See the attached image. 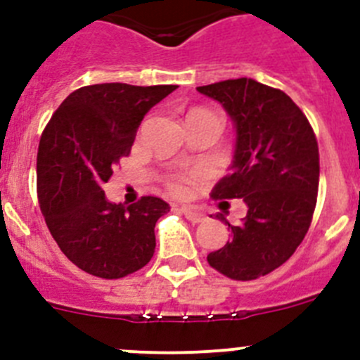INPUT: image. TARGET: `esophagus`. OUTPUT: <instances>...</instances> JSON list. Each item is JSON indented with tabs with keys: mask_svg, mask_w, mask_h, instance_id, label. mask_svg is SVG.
I'll return each mask as SVG.
<instances>
[{
	"mask_svg": "<svg viewBox=\"0 0 360 360\" xmlns=\"http://www.w3.org/2000/svg\"><path fill=\"white\" fill-rule=\"evenodd\" d=\"M180 211H182L184 216H186L189 221H193V224H200V221H203V219H205V214H203L202 211H198L196 207H191V205L189 207H182Z\"/></svg>",
	"mask_w": 360,
	"mask_h": 360,
	"instance_id": "obj_1",
	"label": "esophagus"
}]
</instances>
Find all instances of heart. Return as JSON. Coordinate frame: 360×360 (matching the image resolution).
Masks as SVG:
<instances>
[{"instance_id": "obj_1", "label": "heart", "mask_w": 360, "mask_h": 360, "mask_svg": "<svg viewBox=\"0 0 360 360\" xmlns=\"http://www.w3.org/2000/svg\"><path fill=\"white\" fill-rule=\"evenodd\" d=\"M196 176H186V178H174L169 182V189L173 191L174 195H187V191H189L191 182H195Z\"/></svg>"}]
</instances>
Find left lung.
Instances as JSON below:
<instances>
[{"mask_svg": "<svg viewBox=\"0 0 360 360\" xmlns=\"http://www.w3.org/2000/svg\"><path fill=\"white\" fill-rule=\"evenodd\" d=\"M218 101L236 129L229 174L212 198H243L247 216L231 240L207 256L212 269L238 281L269 274L295 252L310 227L319 187V148L304 113L285 91L254 79L198 86Z\"/></svg>", "mask_w": 360, "mask_h": 360, "instance_id": "8db88e82", "label": "left lung"}]
</instances>
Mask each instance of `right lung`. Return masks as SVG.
<instances>
[{"mask_svg": "<svg viewBox=\"0 0 360 360\" xmlns=\"http://www.w3.org/2000/svg\"><path fill=\"white\" fill-rule=\"evenodd\" d=\"M174 84L82 86L63 101L37 149V196L50 234L73 265L91 276L119 279L155 254V225L169 211L157 196L113 203L103 186L128 157L136 129Z\"/></svg>", "mask_w": 360, "mask_h": 360, "instance_id": "add662e5", "label": "right lung"}]
</instances>
